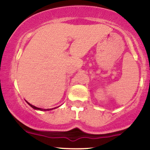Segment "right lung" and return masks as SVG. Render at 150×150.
<instances>
[{
  "label": "right lung",
  "instance_id": "1",
  "mask_svg": "<svg viewBox=\"0 0 150 150\" xmlns=\"http://www.w3.org/2000/svg\"><path fill=\"white\" fill-rule=\"evenodd\" d=\"M28 103V104L30 105V106H31V107H32L33 108H34V109H38V110H41V111H49V110H51V109H53V108H46V109H43V108H37V107H36V106H33V105H32L31 104H30V103L29 102H27Z\"/></svg>",
  "mask_w": 150,
  "mask_h": 150
}]
</instances>
